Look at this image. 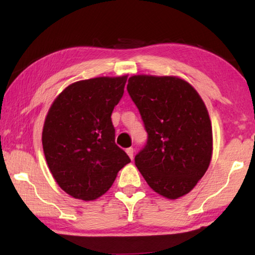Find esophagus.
Instances as JSON below:
<instances>
[{
  "label": "esophagus",
  "mask_w": 255,
  "mask_h": 255,
  "mask_svg": "<svg viewBox=\"0 0 255 255\" xmlns=\"http://www.w3.org/2000/svg\"><path fill=\"white\" fill-rule=\"evenodd\" d=\"M126 153L128 154V156L130 157L131 159L133 158V148H132V147H129V148H127V149H126Z\"/></svg>",
  "instance_id": "34e87169"
}]
</instances>
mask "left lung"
<instances>
[{"label":"left lung","mask_w":255,"mask_h":255,"mask_svg":"<svg viewBox=\"0 0 255 255\" xmlns=\"http://www.w3.org/2000/svg\"><path fill=\"white\" fill-rule=\"evenodd\" d=\"M127 90L139 110L147 144L137 169L158 195L178 199L196 187L213 156L208 110L195 88L178 76L133 75Z\"/></svg>","instance_id":"8db88e82"}]
</instances>
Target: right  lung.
I'll return each mask as SVG.
<instances>
[{
	"label": "right lung",
	"instance_id": "add662e5",
	"mask_svg": "<svg viewBox=\"0 0 255 255\" xmlns=\"http://www.w3.org/2000/svg\"><path fill=\"white\" fill-rule=\"evenodd\" d=\"M128 75L77 81L60 92L42 128V148L57 184L75 199L96 200L130 158L115 143L111 114Z\"/></svg>",
	"mask_w": 255,
	"mask_h": 255
}]
</instances>
